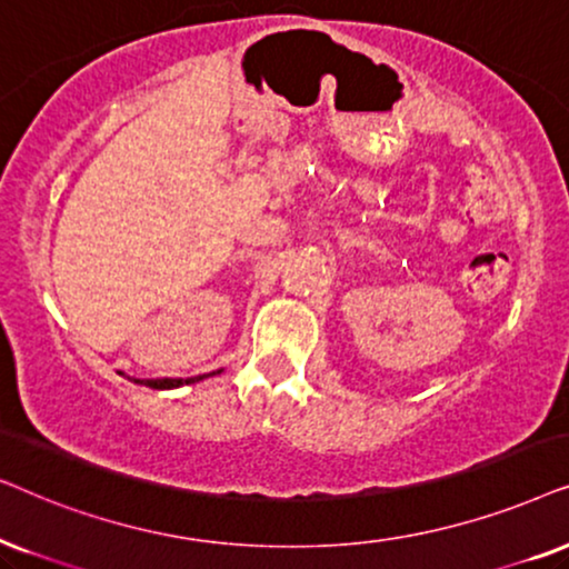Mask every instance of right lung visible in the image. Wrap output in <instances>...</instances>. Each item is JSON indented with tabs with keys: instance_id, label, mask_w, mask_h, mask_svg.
Here are the masks:
<instances>
[{
	"instance_id": "add662e5",
	"label": "right lung",
	"mask_w": 569,
	"mask_h": 569,
	"mask_svg": "<svg viewBox=\"0 0 569 569\" xmlns=\"http://www.w3.org/2000/svg\"><path fill=\"white\" fill-rule=\"evenodd\" d=\"M221 372V369H218ZM218 372H210V375H218ZM210 375H200V377H187V380H134L138 385H146V388H153V390H173V388H181V385H192V382H200L206 380Z\"/></svg>"
}]
</instances>
